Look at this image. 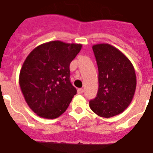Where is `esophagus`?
<instances>
[{
	"mask_svg": "<svg viewBox=\"0 0 153 153\" xmlns=\"http://www.w3.org/2000/svg\"><path fill=\"white\" fill-rule=\"evenodd\" d=\"M78 94H82V93H84V89L83 88H79L77 90Z\"/></svg>",
	"mask_w": 153,
	"mask_h": 153,
	"instance_id": "esophagus-1",
	"label": "esophagus"
}]
</instances>
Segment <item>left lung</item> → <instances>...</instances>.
<instances>
[{
	"label": "left lung",
	"instance_id": "8db88e82",
	"mask_svg": "<svg viewBox=\"0 0 153 153\" xmlns=\"http://www.w3.org/2000/svg\"><path fill=\"white\" fill-rule=\"evenodd\" d=\"M92 49L98 68V90L89 105L99 117H113L123 112L133 99L135 71L129 59L115 47L99 44Z\"/></svg>",
	"mask_w": 153,
	"mask_h": 153
}]
</instances>
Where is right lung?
I'll return each mask as SVG.
<instances>
[{
    "label": "right lung",
    "instance_id": "obj_1",
    "mask_svg": "<svg viewBox=\"0 0 153 153\" xmlns=\"http://www.w3.org/2000/svg\"><path fill=\"white\" fill-rule=\"evenodd\" d=\"M81 48L55 40L39 45L26 57L20 71V88L39 117L55 119L67 109L76 94L69 79V65Z\"/></svg>",
    "mask_w": 153,
    "mask_h": 153
}]
</instances>
